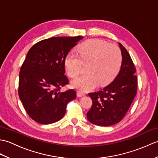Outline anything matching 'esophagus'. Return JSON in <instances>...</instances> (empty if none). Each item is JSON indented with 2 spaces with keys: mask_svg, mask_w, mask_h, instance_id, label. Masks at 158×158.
Wrapping results in <instances>:
<instances>
[{
  "mask_svg": "<svg viewBox=\"0 0 158 158\" xmlns=\"http://www.w3.org/2000/svg\"><path fill=\"white\" fill-rule=\"evenodd\" d=\"M85 95V93H83L81 92H77V96L80 97V96H83Z\"/></svg>",
  "mask_w": 158,
  "mask_h": 158,
  "instance_id": "34e87169",
  "label": "esophagus"
}]
</instances>
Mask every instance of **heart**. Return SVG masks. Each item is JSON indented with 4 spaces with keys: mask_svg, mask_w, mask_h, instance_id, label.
<instances>
[{
    "mask_svg": "<svg viewBox=\"0 0 158 158\" xmlns=\"http://www.w3.org/2000/svg\"><path fill=\"white\" fill-rule=\"evenodd\" d=\"M77 55L70 52L64 58L68 75L76 78L85 65L86 73L74 80L72 85L82 92L93 89L99 83L106 85L118 74L122 64V53L118 46L99 39H89L77 49Z\"/></svg>",
    "mask_w": 158,
    "mask_h": 158,
    "instance_id": "heart-1",
    "label": "heart"
}]
</instances>
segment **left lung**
<instances>
[{"label":"left lung","instance_id":"8db88e82","mask_svg":"<svg viewBox=\"0 0 158 158\" xmlns=\"http://www.w3.org/2000/svg\"><path fill=\"white\" fill-rule=\"evenodd\" d=\"M122 53V64L115 79L99 91L89 93L92 100L87 113L90 122L100 126L119 123L126 115L137 92L136 69L126 49L119 43Z\"/></svg>","mask_w":158,"mask_h":158}]
</instances>
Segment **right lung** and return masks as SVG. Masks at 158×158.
Here are the masks:
<instances>
[{
	"label": "right lung",
	"instance_id": "obj_1",
	"mask_svg": "<svg viewBox=\"0 0 158 158\" xmlns=\"http://www.w3.org/2000/svg\"><path fill=\"white\" fill-rule=\"evenodd\" d=\"M83 39L56 36L42 40L29 49L19 71L18 94L26 113L41 124L61 119L68 102L77 96L76 90L60 89L69 84L64 58Z\"/></svg>",
	"mask_w": 158,
	"mask_h": 158
}]
</instances>
